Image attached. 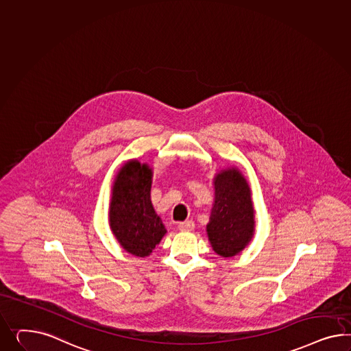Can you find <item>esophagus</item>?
<instances>
[{
  "label": "esophagus",
  "mask_w": 351,
  "mask_h": 351,
  "mask_svg": "<svg viewBox=\"0 0 351 351\" xmlns=\"http://www.w3.org/2000/svg\"><path fill=\"white\" fill-rule=\"evenodd\" d=\"M194 228V222L193 221H184L179 223V230L182 232H189Z\"/></svg>",
  "instance_id": "1"
}]
</instances>
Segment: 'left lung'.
<instances>
[{
    "mask_svg": "<svg viewBox=\"0 0 351 351\" xmlns=\"http://www.w3.org/2000/svg\"><path fill=\"white\" fill-rule=\"evenodd\" d=\"M254 231V210L247 180L237 170L218 173L215 203L207 225L209 241L221 256L240 253Z\"/></svg>",
    "mask_w": 351,
    "mask_h": 351,
    "instance_id": "left-lung-1",
    "label": "left lung"
}]
</instances>
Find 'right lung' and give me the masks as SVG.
Wrapping results in <instances>:
<instances>
[{"label":"right lung","instance_id":"obj_1","mask_svg":"<svg viewBox=\"0 0 351 351\" xmlns=\"http://www.w3.org/2000/svg\"><path fill=\"white\" fill-rule=\"evenodd\" d=\"M152 171L138 161L128 162L114 180L110 226L130 254L148 256L166 234L151 202Z\"/></svg>","mask_w":351,"mask_h":351}]
</instances>
